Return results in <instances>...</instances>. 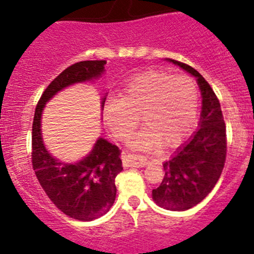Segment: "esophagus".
Listing matches in <instances>:
<instances>
[{
	"mask_svg": "<svg viewBox=\"0 0 254 254\" xmlns=\"http://www.w3.org/2000/svg\"><path fill=\"white\" fill-rule=\"evenodd\" d=\"M123 162H124L125 167H130V166L142 167V166H145V165H147V162L149 161H147L146 157L142 156V155L127 154V155H125Z\"/></svg>",
	"mask_w": 254,
	"mask_h": 254,
	"instance_id": "esophagus-1",
	"label": "esophagus"
}]
</instances>
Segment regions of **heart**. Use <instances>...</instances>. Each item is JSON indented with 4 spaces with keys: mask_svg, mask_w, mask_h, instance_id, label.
I'll list each match as a JSON object with an SVG mask.
<instances>
[{
    "mask_svg": "<svg viewBox=\"0 0 254 254\" xmlns=\"http://www.w3.org/2000/svg\"><path fill=\"white\" fill-rule=\"evenodd\" d=\"M198 110V89L187 75H172L149 70L132 78L119 93V99L108 100L104 118L114 136L127 140L139 125L140 115L146 125L131 141L137 149L179 145L191 132Z\"/></svg>",
    "mask_w": 254,
    "mask_h": 254,
    "instance_id": "b5f03b06",
    "label": "heart"
}]
</instances>
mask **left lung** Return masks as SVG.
<instances>
[{"mask_svg":"<svg viewBox=\"0 0 254 254\" xmlns=\"http://www.w3.org/2000/svg\"><path fill=\"white\" fill-rule=\"evenodd\" d=\"M169 61L197 78L202 112L197 131L164 162V179L152 190V198L166 210L186 211L200 203L217 184L225 167L227 136L220 100L207 80L189 64Z\"/></svg>","mask_w":254,"mask_h":254,"instance_id":"1","label":"left lung"}]
</instances>
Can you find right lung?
<instances>
[{"instance_id":"right-lung-1","label":"right lung","mask_w":254,"mask_h":254,"mask_svg":"<svg viewBox=\"0 0 254 254\" xmlns=\"http://www.w3.org/2000/svg\"><path fill=\"white\" fill-rule=\"evenodd\" d=\"M105 61L74 63L54 78L39 98L32 124V167L49 200L64 215L78 221H93L110 210L117 196L115 177L123 170L122 151L99 139L87 157L75 164L61 162L49 155L41 135L44 104L63 88L98 78ZM105 98L103 99V104Z\"/></svg>"}]
</instances>
